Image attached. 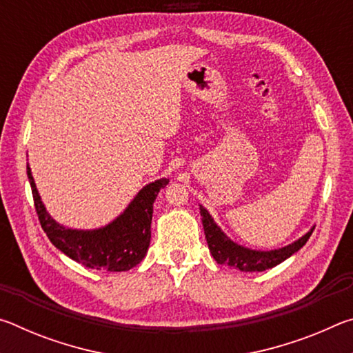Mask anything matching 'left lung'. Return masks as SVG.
Returning a JSON list of instances; mask_svg holds the SVG:
<instances>
[{"mask_svg":"<svg viewBox=\"0 0 353 353\" xmlns=\"http://www.w3.org/2000/svg\"><path fill=\"white\" fill-rule=\"evenodd\" d=\"M199 210L202 216V225H204L205 240L214 261L243 272H261L280 265L286 259H290L292 254H296L299 249L305 246L310 235L314 230L313 225L305 235H302L299 240L292 241L288 246L271 250L250 249L234 241L230 236H227L224 230L214 223L213 216L208 213L205 207L199 205Z\"/></svg>","mask_w":353,"mask_h":353,"instance_id":"obj_1","label":"left lung"}]
</instances>
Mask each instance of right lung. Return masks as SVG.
<instances>
[{"instance_id":"obj_1","label":"right lung","mask_w":353,"mask_h":353,"mask_svg":"<svg viewBox=\"0 0 353 353\" xmlns=\"http://www.w3.org/2000/svg\"><path fill=\"white\" fill-rule=\"evenodd\" d=\"M28 179L41 229L50 241L71 260L92 270H104L107 272L129 271L145 259L151 243L154 201L159 196V191L170 182V179L162 177L145 185L109 224L98 229H71L59 224L48 213L29 163Z\"/></svg>"}]
</instances>
